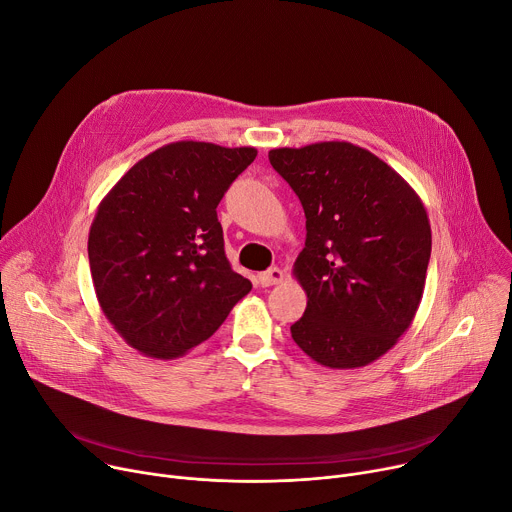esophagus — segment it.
Listing matches in <instances>:
<instances>
[{"instance_id":"1","label":"esophagus","mask_w":512,"mask_h":512,"mask_svg":"<svg viewBox=\"0 0 512 512\" xmlns=\"http://www.w3.org/2000/svg\"><path fill=\"white\" fill-rule=\"evenodd\" d=\"M283 281H285V272L279 266H272V268L258 274V283L262 287H272V285H279Z\"/></svg>"}]
</instances>
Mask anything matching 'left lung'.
Instances as JSON below:
<instances>
[{
    "label": "left lung",
    "mask_w": 512,
    "mask_h": 512,
    "mask_svg": "<svg viewBox=\"0 0 512 512\" xmlns=\"http://www.w3.org/2000/svg\"><path fill=\"white\" fill-rule=\"evenodd\" d=\"M299 196L305 248L293 274L307 295L295 344L330 369L377 361L410 328L430 260V223L414 188L346 141L270 149Z\"/></svg>",
    "instance_id": "left-lung-1"
}]
</instances>
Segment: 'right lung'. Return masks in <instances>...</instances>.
I'll return each mask as SVG.
<instances>
[{
    "mask_svg": "<svg viewBox=\"0 0 512 512\" xmlns=\"http://www.w3.org/2000/svg\"><path fill=\"white\" fill-rule=\"evenodd\" d=\"M256 153L176 141L145 155L102 199L88 238L96 297L143 355L182 357L250 293L225 256L217 205Z\"/></svg>",
    "mask_w": 512,
    "mask_h": 512,
    "instance_id": "add662e5",
    "label": "right lung"
}]
</instances>
